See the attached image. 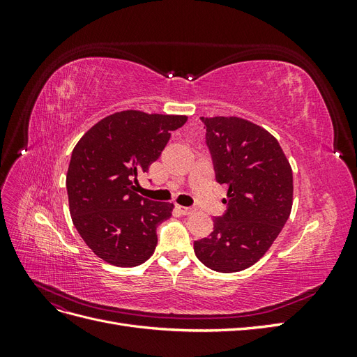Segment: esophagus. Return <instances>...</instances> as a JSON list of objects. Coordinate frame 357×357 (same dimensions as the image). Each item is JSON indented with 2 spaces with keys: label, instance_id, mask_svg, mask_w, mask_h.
<instances>
[{
  "label": "esophagus",
  "instance_id": "obj_1",
  "mask_svg": "<svg viewBox=\"0 0 357 357\" xmlns=\"http://www.w3.org/2000/svg\"><path fill=\"white\" fill-rule=\"evenodd\" d=\"M178 211L181 213V214H185V215H189V214H192L193 211H195V208L193 207H183V205H178Z\"/></svg>",
  "mask_w": 357,
  "mask_h": 357
}]
</instances>
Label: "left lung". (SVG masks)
I'll return each mask as SVG.
<instances>
[{"label": "left lung", "instance_id": "left-lung-1", "mask_svg": "<svg viewBox=\"0 0 357 357\" xmlns=\"http://www.w3.org/2000/svg\"><path fill=\"white\" fill-rule=\"evenodd\" d=\"M215 180L228 185V211L214 231L193 243L199 261L213 271L238 273L273 245L294 202V176L274 135L235 116L201 117Z\"/></svg>", "mask_w": 357, "mask_h": 357}]
</instances>
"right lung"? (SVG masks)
I'll return each instance as SVG.
<instances>
[{
  "label": "right lung",
  "instance_id": "1",
  "mask_svg": "<svg viewBox=\"0 0 357 357\" xmlns=\"http://www.w3.org/2000/svg\"><path fill=\"white\" fill-rule=\"evenodd\" d=\"M186 121L125 110L101 119L75 144L67 172L70 214L83 241L107 264L131 268L153 255L158 225L171 218L174 204L139 197L137 177Z\"/></svg>",
  "mask_w": 357,
  "mask_h": 357
}]
</instances>
